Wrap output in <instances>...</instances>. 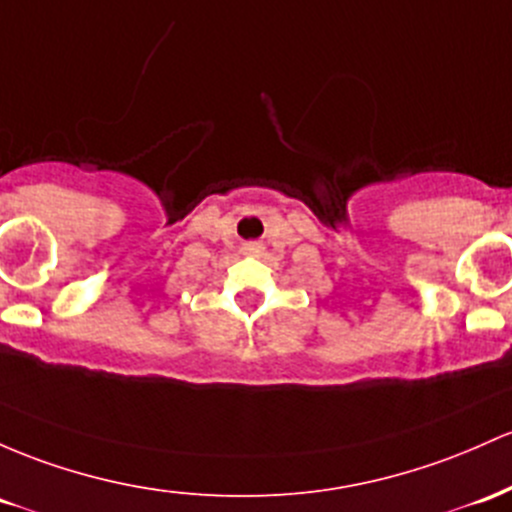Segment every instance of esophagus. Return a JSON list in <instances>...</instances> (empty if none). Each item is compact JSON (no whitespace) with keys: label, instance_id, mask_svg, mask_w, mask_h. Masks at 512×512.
<instances>
[{"label":"esophagus","instance_id":"obj_1","mask_svg":"<svg viewBox=\"0 0 512 512\" xmlns=\"http://www.w3.org/2000/svg\"><path fill=\"white\" fill-rule=\"evenodd\" d=\"M260 250H262V245H260V243H250V245H245V252H250V255H260Z\"/></svg>","mask_w":512,"mask_h":512}]
</instances>
